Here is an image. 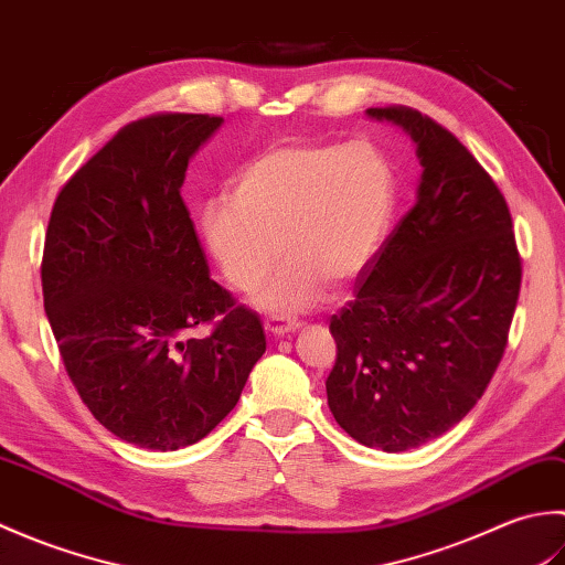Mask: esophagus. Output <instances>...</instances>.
<instances>
[{
	"instance_id": "1",
	"label": "esophagus",
	"mask_w": 565,
	"mask_h": 565,
	"mask_svg": "<svg viewBox=\"0 0 565 565\" xmlns=\"http://www.w3.org/2000/svg\"><path fill=\"white\" fill-rule=\"evenodd\" d=\"M298 326H301V322H296V320H279V318L264 320V330L274 334V338H284V334L298 330Z\"/></svg>"
}]
</instances>
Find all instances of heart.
Instances as JSON below:
<instances>
[{"instance_id":"b5f03b06","label":"heart","mask_w":565,"mask_h":565,"mask_svg":"<svg viewBox=\"0 0 565 565\" xmlns=\"http://www.w3.org/2000/svg\"><path fill=\"white\" fill-rule=\"evenodd\" d=\"M231 199L203 206V243L237 291L257 289L284 252L257 303L296 316L320 301L326 281H350L376 257L393 223L398 179L366 140L284 146L249 162Z\"/></svg>"}]
</instances>
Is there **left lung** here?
<instances>
[{"label": "left lung", "mask_w": 565, "mask_h": 565, "mask_svg": "<svg viewBox=\"0 0 565 565\" xmlns=\"http://www.w3.org/2000/svg\"><path fill=\"white\" fill-rule=\"evenodd\" d=\"M366 114L415 140L423 179L330 318L338 359L326 388L347 435L405 451L481 401L508 347L522 257L505 196L451 130L411 106Z\"/></svg>", "instance_id": "obj_1"}]
</instances>
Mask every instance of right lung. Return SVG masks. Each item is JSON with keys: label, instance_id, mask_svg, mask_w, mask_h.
I'll return each instance as SVG.
<instances>
[{"label": "right lung", "instance_id": "1", "mask_svg": "<svg viewBox=\"0 0 565 565\" xmlns=\"http://www.w3.org/2000/svg\"><path fill=\"white\" fill-rule=\"evenodd\" d=\"M221 121H130L67 179L47 221L43 306L67 376L111 435L142 449L206 437L267 350L257 313L209 276L179 191ZM201 324L212 330L196 339Z\"/></svg>", "mask_w": 565, "mask_h": 565}]
</instances>
